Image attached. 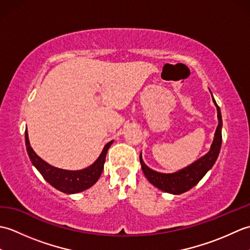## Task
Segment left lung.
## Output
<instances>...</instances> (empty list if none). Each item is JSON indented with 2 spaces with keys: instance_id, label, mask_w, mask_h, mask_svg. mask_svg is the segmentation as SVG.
<instances>
[{
  "instance_id": "1",
  "label": "left lung",
  "mask_w": 250,
  "mask_h": 250,
  "mask_svg": "<svg viewBox=\"0 0 250 250\" xmlns=\"http://www.w3.org/2000/svg\"><path fill=\"white\" fill-rule=\"evenodd\" d=\"M211 97H213V95H211ZM213 101L217 107V111H218L219 124L215 132L214 142L213 144H211L210 150L207 152L204 157H202L198 161L191 164V166L185 167L182 171L173 174H163L158 173L148 167L144 163V161H143L142 157L140 156V162L142 164L143 172H144L146 178L149 180V183L155 186V187L164 191V192L173 194L184 193L186 191H188L192 187H194V186L203 178L207 171L214 166L215 161L217 160V158H218L221 147L222 119L219 106L215 102L214 98Z\"/></svg>"
}]
</instances>
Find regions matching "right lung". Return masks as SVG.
I'll return each instance as SVG.
<instances>
[{
    "label": "right lung",
    "instance_id": "right-lung-1",
    "mask_svg": "<svg viewBox=\"0 0 250 250\" xmlns=\"http://www.w3.org/2000/svg\"><path fill=\"white\" fill-rule=\"evenodd\" d=\"M111 143H113V141H110L105 145L102 153L92 166L81 169V171H67V169L51 167L50 164L45 162L43 159L37 156L30 146L28 132L25 130L26 151H28L32 164L39 169V172L47 183H49L56 189L68 194L82 192V191L90 188L98 182L104 168L106 153H107Z\"/></svg>",
    "mask_w": 250,
    "mask_h": 250
}]
</instances>
